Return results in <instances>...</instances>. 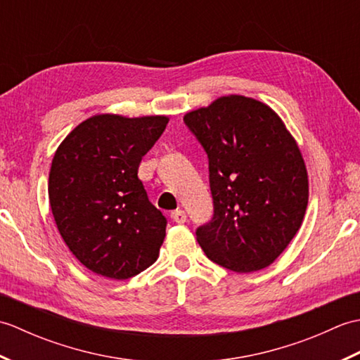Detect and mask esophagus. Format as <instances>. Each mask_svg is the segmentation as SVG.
Instances as JSON below:
<instances>
[{
  "label": "esophagus",
  "mask_w": 360,
  "mask_h": 360,
  "mask_svg": "<svg viewBox=\"0 0 360 360\" xmlns=\"http://www.w3.org/2000/svg\"><path fill=\"white\" fill-rule=\"evenodd\" d=\"M170 217H172V219L174 221V223H178V224H184L186 221H187V215H186V212L182 210V209L173 210Z\"/></svg>",
  "instance_id": "esophagus-1"
}]
</instances>
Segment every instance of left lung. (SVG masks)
Here are the masks:
<instances>
[{
	"label": "left lung",
	"mask_w": 360,
	"mask_h": 360,
	"mask_svg": "<svg viewBox=\"0 0 360 360\" xmlns=\"http://www.w3.org/2000/svg\"><path fill=\"white\" fill-rule=\"evenodd\" d=\"M186 125L209 156L213 218L196 231L212 262L233 272L274 263L303 223L307 165L269 105L238 94L188 111Z\"/></svg>",
	"instance_id": "8db88e82"
}]
</instances>
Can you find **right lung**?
Listing matches in <instances>:
<instances>
[{"label": "right lung", "instance_id": "obj_1", "mask_svg": "<svg viewBox=\"0 0 360 360\" xmlns=\"http://www.w3.org/2000/svg\"><path fill=\"white\" fill-rule=\"evenodd\" d=\"M168 120L96 114L53 155L48 182L53 219L74 257L97 275L127 280L159 257L167 219L148 201L137 170Z\"/></svg>", "mask_w": 360, "mask_h": 360}]
</instances>
